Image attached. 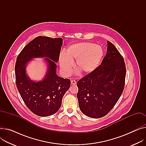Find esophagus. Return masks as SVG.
Returning a JSON list of instances; mask_svg holds the SVG:
<instances>
[{
    "instance_id": "esophagus-1",
    "label": "esophagus",
    "mask_w": 146,
    "mask_h": 146,
    "mask_svg": "<svg viewBox=\"0 0 146 146\" xmlns=\"http://www.w3.org/2000/svg\"><path fill=\"white\" fill-rule=\"evenodd\" d=\"M76 81L75 80H72L71 81V85H75L76 84Z\"/></svg>"
}]
</instances>
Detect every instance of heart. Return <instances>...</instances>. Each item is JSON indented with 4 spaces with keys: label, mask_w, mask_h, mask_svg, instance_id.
I'll return each mask as SVG.
<instances>
[{
    "label": "heart",
    "mask_w": 146,
    "mask_h": 146,
    "mask_svg": "<svg viewBox=\"0 0 146 146\" xmlns=\"http://www.w3.org/2000/svg\"><path fill=\"white\" fill-rule=\"evenodd\" d=\"M104 55L101 46L91 42H80L67 48L66 54L60 55V65L62 72L70 74L72 62L75 61V68L81 74L93 72L99 66Z\"/></svg>",
    "instance_id": "heart-1"
}]
</instances>
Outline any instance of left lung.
Wrapping results in <instances>:
<instances>
[{"instance_id":"1","label":"left lung","mask_w":146,"mask_h":146,"mask_svg":"<svg viewBox=\"0 0 146 146\" xmlns=\"http://www.w3.org/2000/svg\"><path fill=\"white\" fill-rule=\"evenodd\" d=\"M105 57L92 72L78 81L77 98L82 113L100 118L113 109L124 89L126 65L119 51L109 41Z\"/></svg>"}]
</instances>
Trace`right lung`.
I'll use <instances>...</instances> for the list:
<instances>
[{
    "label": "right lung",
    "mask_w": 146,
    "mask_h": 146,
    "mask_svg": "<svg viewBox=\"0 0 146 146\" xmlns=\"http://www.w3.org/2000/svg\"><path fill=\"white\" fill-rule=\"evenodd\" d=\"M63 40L38 36L31 41L18 55L15 65L16 84L27 107L35 115L46 117L60 108L62 98L70 87L71 81L56 74ZM45 57L48 70L44 80L35 82L26 74L27 64L32 58Z\"/></svg>",
    "instance_id": "add662e5"
}]
</instances>
